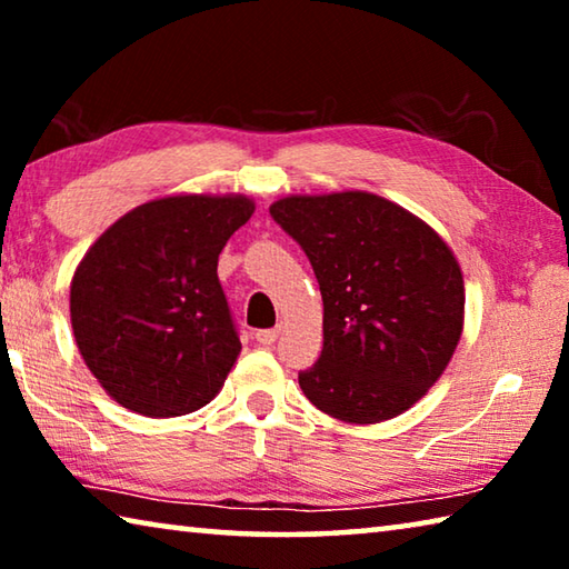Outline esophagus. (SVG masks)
Returning <instances> with one entry per match:
<instances>
[{
	"instance_id": "obj_1",
	"label": "esophagus",
	"mask_w": 569,
	"mask_h": 569,
	"mask_svg": "<svg viewBox=\"0 0 569 569\" xmlns=\"http://www.w3.org/2000/svg\"><path fill=\"white\" fill-rule=\"evenodd\" d=\"M278 333H281V329H261V331H256V341L261 346H273Z\"/></svg>"
}]
</instances>
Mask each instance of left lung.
Wrapping results in <instances>:
<instances>
[{"instance_id": "left-lung-1", "label": "left lung", "mask_w": 569, "mask_h": 569, "mask_svg": "<svg viewBox=\"0 0 569 569\" xmlns=\"http://www.w3.org/2000/svg\"><path fill=\"white\" fill-rule=\"evenodd\" d=\"M271 216L313 266L323 351L298 373L306 399L346 423H379L435 387L465 329V278L435 228L366 190L286 196Z\"/></svg>"}]
</instances>
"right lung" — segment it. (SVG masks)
Returning <instances> with one entry per match:
<instances>
[{"instance_id":"add662e5","label":"right lung","mask_w":569,"mask_h":569,"mask_svg":"<svg viewBox=\"0 0 569 569\" xmlns=\"http://www.w3.org/2000/svg\"><path fill=\"white\" fill-rule=\"evenodd\" d=\"M253 210L243 192L162 196L114 220L77 263L74 343L120 407L170 419L223 389L240 341L218 256Z\"/></svg>"}]
</instances>
